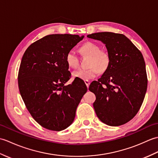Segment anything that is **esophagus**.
Masks as SVG:
<instances>
[{"label":"esophagus","instance_id":"34e87169","mask_svg":"<svg viewBox=\"0 0 158 158\" xmlns=\"http://www.w3.org/2000/svg\"><path fill=\"white\" fill-rule=\"evenodd\" d=\"M85 85H86V86L88 87H89V84H90V82L89 81H88V80H85Z\"/></svg>","mask_w":158,"mask_h":158}]
</instances>
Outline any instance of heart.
Returning a JSON list of instances; mask_svg holds the SVG:
<instances>
[{"mask_svg": "<svg viewBox=\"0 0 158 158\" xmlns=\"http://www.w3.org/2000/svg\"><path fill=\"white\" fill-rule=\"evenodd\" d=\"M83 54L90 56L88 69H78L73 73V77L82 80L92 79L98 75V72H103L107 68L109 58L107 53L101 51L100 47L96 43L87 42L80 48ZM65 60L67 65L71 69H76L79 65V57L73 49L66 53Z\"/></svg>", "mask_w": 158, "mask_h": 158, "instance_id": "1", "label": "heart"}]
</instances>
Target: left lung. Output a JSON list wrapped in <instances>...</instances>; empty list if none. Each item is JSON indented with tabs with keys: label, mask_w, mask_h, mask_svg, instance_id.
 <instances>
[{
	"label": "left lung",
	"mask_w": 158,
	"mask_h": 158,
	"mask_svg": "<svg viewBox=\"0 0 158 158\" xmlns=\"http://www.w3.org/2000/svg\"><path fill=\"white\" fill-rule=\"evenodd\" d=\"M87 37L103 43L109 58L105 71L89 87L96 97L93 104L96 115L108 126L123 125L136 115L145 98L147 77L143 56L123 35L103 32Z\"/></svg>",
	"instance_id": "1"
}]
</instances>
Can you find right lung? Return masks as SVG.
Listing matches in <instances>:
<instances>
[{
  "mask_svg": "<svg viewBox=\"0 0 158 158\" xmlns=\"http://www.w3.org/2000/svg\"><path fill=\"white\" fill-rule=\"evenodd\" d=\"M84 36L50 35L30 45L22 57L18 73L20 94L36 122L46 129L61 131L71 125L76 110L88 88L75 79L65 57Z\"/></svg>",
  "mask_w": 158,
  "mask_h": 158,
  "instance_id": "add662e5",
  "label": "right lung"
}]
</instances>
